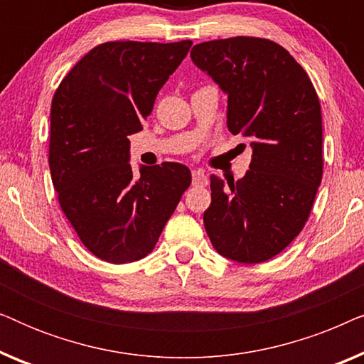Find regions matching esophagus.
I'll return each instance as SVG.
<instances>
[{"label": "esophagus", "mask_w": 364, "mask_h": 364, "mask_svg": "<svg viewBox=\"0 0 364 364\" xmlns=\"http://www.w3.org/2000/svg\"><path fill=\"white\" fill-rule=\"evenodd\" d=\"M192 183L196 187H205L208 183V177L207 173L200 171V168H197V171L192 172Z\"/></svg>", "instance_id": "1"}]
</instances>
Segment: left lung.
<instances>
[{"instance_id":"obj_1","label":"left lung","mask_w":364,"mask_h":364,"mask_svg":"<svg viewBox=\"0 0 364 364\" xmlns=\"http://www.w3.org/2000/svg\"><path fill=\"white\" fill-rule=\"evenodd\" d=\"M191 58L228 94V131L253 149L240 181L210 176L207 235L222 257L267 262L303 230L321 183L320 99L305 69L270 39H213Z\"/></svg>"}]
</instances>
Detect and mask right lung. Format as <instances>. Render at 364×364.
<instances>
[{"mask_svg": "<svg viewBox=\"0 0 364 364\" xmlns=\"http://www.w3.org/2000/svg\"><path fill=\"white\" fill-rule=\"evenodd\" d=\"M192 46L107 41L59 84L51 102L49 168L61 210L104 262L149 255L192 182L178 162L142 167L134 178L127 136L142 131L157 92Z\"/></svg>", "mask_w": 364, "mask_h": 364, "instance_id": "obj_1", "label": "right lung"}]
</instances>
